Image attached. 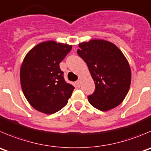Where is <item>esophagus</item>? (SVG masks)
Wrapping results in <instances>:
<instances>
[{"label":"esophagus","instance_id":"esophagus-1","mask_svg":"<svg viewBox=\"0 0 151 151\" xmlns=\"http://www.w3.org/2000/svg\"><path fill=\"white\" fill-rule=\"evenodd\" d=\"M76 84H77V86H78V87H80V84H81V83H80V80H77V81L76 82Z\"/></svg>","mask_w":151,"mask_h":151}]
</instances>
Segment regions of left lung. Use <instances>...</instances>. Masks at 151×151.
Instances as JSON below:
<instances>
[{"instance_id": "1", "label": "left lung", "mask_w": 151, "mask_h": 151, "mask_svg": "<svg viewBox=\"0 0 151 151\" xmlns=\"http://www.w3.org/2000/svg\"><path fill=\"white\" fill-rule=\"evenodd\" d=\"M79 56L86 63L95 83V90L88 96L91 105L106 111L123 101L129 91L131 71L122 52L114 44L92 40L79 44Z\"/></svg>"}]
</instances>
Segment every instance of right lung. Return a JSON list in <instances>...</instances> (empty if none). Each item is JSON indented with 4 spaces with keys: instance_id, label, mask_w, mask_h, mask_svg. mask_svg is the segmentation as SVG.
Instances as JSON below:
<instances>
[{
    "instance_id": "add662e5",
    "label": "right lung",
    "mask_w": 151,
    "mask_h": 151,
    "mask_svg": "<svg viewBox=\"0 0 151 151\" xmlns=\"http://www.w3.org/2000/svg\"><path fill=\"white\" fill-rule=\"evenodd\" d=\"M72 46L55 41L41 43L25 57L20 68L23 94L37 111L52 114L62 109L74 87L65 82L60 63Z\"/></svg>"
}]
</instances>
